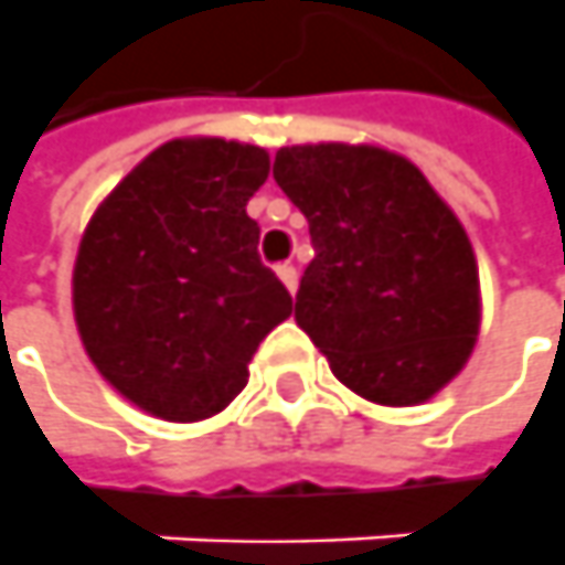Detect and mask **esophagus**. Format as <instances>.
Masks as SVG:
<instances>
[{"label":"esophagus","instance_id":"obj_1","mask_svg":"<svg viewBox=\"0 0 565 565\" xmlns=\"http://www.w3.org/2000/svg\"><path fill=\"white\" fill-rule=\"evenodd\" d=\"M276 276L282 279V286L295 295V289H298V270L291 267V264H282V267H276Z\"/></svg>","mask_w":565,"mask_h":565}]
</instances>
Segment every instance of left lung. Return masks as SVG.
Here are the masks:
<instances>
[{"mask_svg": "<svg viewBox=\"0 0 565 565\" xmlns=\"http://www.w3.org/2000/svg\"><path fill=\"white\" fill-rule=\"evenodd\" d=\"M274 180L308 217L295 320L335 380L388 407L441 392L472 354L482 305L467 230L429 180L348 142L279 149Z\"/></svg>", "mask_w": 565, "mask_h": 565, "instance_id": "left-lung-1", "label": "left lung"}]
</instances>
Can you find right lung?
<instances>
[{"instance_id":"right-lung-1","label":"right lung","mask_w":565,"mask_h":565,"mask_svg":"<svg viewBox=\"0 0 565 565\" xmlns=\"http://www.w3.org/2000/svg\"><path fill=\"white\" fill-rule=\"evenodd\" d=\"M270 173L257 146L170 139L98 204L74 264V317L96 370L170 423L221 414L291 295L257 257L245 204Z\"/></svg>"}]
</instances>
